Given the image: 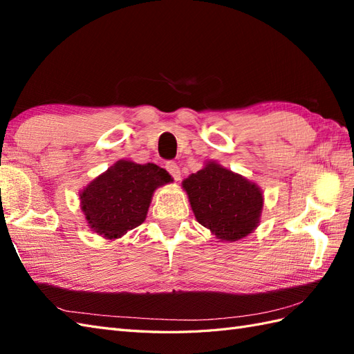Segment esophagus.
<instances>
[{
    "label": "esophagus",
    "instance_id": "1",
    "mask_svg": "<svg viewBox=\"0 0 354 354\" xmlns=\"http://www.w3.org/2000/svg\"><path fill=\"white\" fill-rule=\"evenodd\" d=\"M166 169H167L169 174L174 176V179L178 180L180 178V170H179V166H178L175 161H167L166 162Z\"/></svg>",
    "mask_w": 354,
    "mask_h": 354
}]
</instances>
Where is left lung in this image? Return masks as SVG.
<instances>
[{
	"label": "left lung",
	"instance_id": "left-lung-1",
	"mask_svg": "<svg viewBox=\"0 0 354 354\" xmlns=\"http://www.w3.org/2000/svg\"><path fill=\"white\" fill-rule=\"evenodd\" d=\"M196 220L221 241H236L259 223L262 193L250 180L216 162L183 183Z\"/></svg>",
	"mask_w": 354,
	"mask_h": 354
}]
</instances>
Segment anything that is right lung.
Wrapping results in <instances>:
<instances>
[{"label":"right lung","mask_w":354,"mask_h":354,"mask_svg":"<svg viewBox=\"0 0 354 354\" xmlns=\"http://www.w3.org/2000/svg\"><path fill=\"white\" fill-rule=\"evenodd\" d=\"M155 164L118 161L80 194L88 226L105 238H119L145 221L155 188L170 183Z\"/></svg>","instance_id":"1"}]
</instances>
